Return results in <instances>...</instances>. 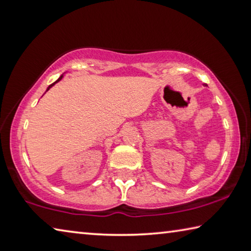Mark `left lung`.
I'll return each instance as SVG.
<instances>
[{"label": "left lung", "mask_w": 251, "mask_h": 251, "mask_svg": "<svg viewBox=\"0 0 251 251\" xmlns=\"http://www.w3.org/2000/svg\"><path fill=\"white\" fill-rule=\"evenodd\" d=\"M204 86H206V83H204Z\"/></svg>", "instance_id": "left-lung-1"}]
</instances>
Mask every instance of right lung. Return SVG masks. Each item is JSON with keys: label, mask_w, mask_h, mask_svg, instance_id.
Returning <instances> with one entry per match:
<instances>
[{"label": "right lung", "mask_w": 251, "mask_h": 251, "mask_svg": "<svg viewBox=\"0 0 251 251\" xmlns=\"http://www.w3.org/2000/svg\"><path fill=\"white\" fill-rule=\"evenodd\" d=\"M62 77H63V75H60V77H59V78L57 79V80H55V81H54L53 83H51V85H50V86H49V87H48V88H47V91H48V90H49V89L51 88V87H52V86H54V85H55V83H57L58 81H60V80H61V79H62Z\"/></svg>", "instance_id": "obj_1"}]
</instances>
